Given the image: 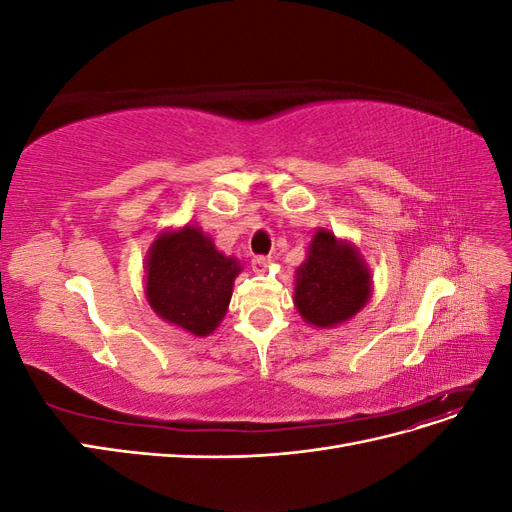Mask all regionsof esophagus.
<instances>
[{
  "label": "esophagus",
  "instance_id": "esophagus-1",
  "mask_svg": "<svg viewBox=\"0 0 512 512\" xmlns=\"http://www.w3.org/2000/svg\"><path fill=\"white\" fill-rule=\"evenodd\" d=\"M269 262H271V256H254L252 258V267L256 269V271H265L267 267H269Z\"/></svg>",
  "mask_w": 512,
  "mask_h": 512
}]
</instances>
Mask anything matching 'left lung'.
I'll return each mask as SVG.
<instances>
[{"mask_svg":"<svg viewBox=\"0 0 512 512\" xmlns=\"http://www.w3.org/2000/svg\"><path fill=\"white\" fill-rule=\"evenodd\" d=\"M369 286V271L354 247L329 230H318L297 271L294 305L309 324L333 327L367 303Z\"/></svg>","mask_w":512,"mask_h":512,"instance_id":"left-lung-1","label":"left lung"}]
</instances>
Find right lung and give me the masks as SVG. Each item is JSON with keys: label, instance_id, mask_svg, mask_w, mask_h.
Listing matches in <instances>:
<instances>
[{"label": "right lung", "instance_id": "right-lung-1", "mask_svg": "<svg viewBox=\"0 0 512 512\" xmlns=\"http://www.w3.org/2000/svg\"><path fill=\"white\" fill-rule=\"evenodd\" d=\"M241 267L215 250L203 230L162 232L147 258V299L156 314L198 337L226 314Z\"/></svg>", "mask_w": 512, "mask_h": 512}]
</instances>
